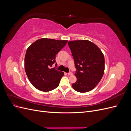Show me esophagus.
Wrapping results in <instances>:
<instances>
[{
  "label": "esophagus",
  "instance_id": "34e87169",
  "mask_svg": "<svg viewBox=\"0 0 131 131\" xmlns=\"http://www.w3.org/2000/svg\"><path fill=\"white\" fill-rule=\"evenodd\" d=\"M68 74L69 75H73V73L70 72H69V73H68Z\"/></svg>",
  "mask_w": 131,
  "mask_h": 131
}]
</instances>
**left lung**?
<instances>
[{
    "mask_svg": "<svg viewBox=\"0 0 131 131\" xmlns=\"http://www.w3.org/2000/svg\"><path fill=\"white\" fill-rule=\"evenodd\" d=\"M68 43L77 69V81L72 84L73 88L79 92H89L98 85L104 74V54L89 40H74Z\"/></svg>",
    "mask_w": 131,
    "mask_h": 131,
    "instance_id": "8db88e82",
    "label": "left lung"
}]
</instances>
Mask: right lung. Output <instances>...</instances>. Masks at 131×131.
Listing matches in <instances>:
<instances>
[{
    "instance_id": "obj_1",
    "label": "right lung",
    "mask_w": 131,
    "mask_h": 131,
    "mask_svg": "<svg viewBox=\"0 0 131 131\" xmlns=\"http://www.w3.org/2000/svg\"><path fill=\"white\" fill-rule=\"evenodd\" d=\"M68 40L52 39H38L27 49L25 58V68L31 84L37 89L49 92L57 88L64 73L51 68L58 52Z\"/></svg>"
}]
</instances>
